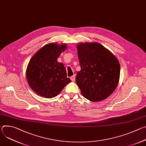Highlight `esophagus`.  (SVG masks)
I'll return each instance as SVG.
<instances>
[{"label":"esophagus","instance_id":"34e87169","mask_svg":"<svg viewBox=\"0 0 146 146\" xmlns=\"http://www.w3.org/2000/svg\"><path fill=\"white\" fill-rule=\"evenodd\" d=\"M70 79H71V80H72V81H74L75 80H76V76H75L74 75L71 76V77H70Z\"/></svg>","mask_w":146,"mask_h":146}]
</instances>
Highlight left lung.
<instances>
[{
  "mask_svg": "<svg viewBox=\"0 0 146 146\" xmlns=\"http://www.w3.org/2000/svg\"><path fill=\"white\" fill-rule=\"evenodd\" d=\"M77 48L81 70L77 73L76 81L82 95L92 102L105 99L118 85V59L98 43L78 44Z\"/></svg>",
  "mask_w": 146,
  "mask_h": 146,
  "instance_id": "8db88e82",
  "label": "left lung"
}]
</instances>
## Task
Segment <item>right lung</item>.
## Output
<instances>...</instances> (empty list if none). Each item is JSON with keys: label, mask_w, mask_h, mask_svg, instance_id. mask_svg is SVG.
<instances>
[{"label": "right lung", "mask_w": 146, "mask_h": 146, "mask_svg": "<svg viewBox=\"0 0 146 146\" xmlns=\"http://www.w3.org/2000/svg\"><path fill=\"white\" fill-rule=\"evenodd\" d=\"M66 48V44H48L31 58L27 69V78L31 88L38 95L53 98L71 82L63 64L57 61Z\"/></svg>", "instance_id": "obj_1"}]
</instances>
